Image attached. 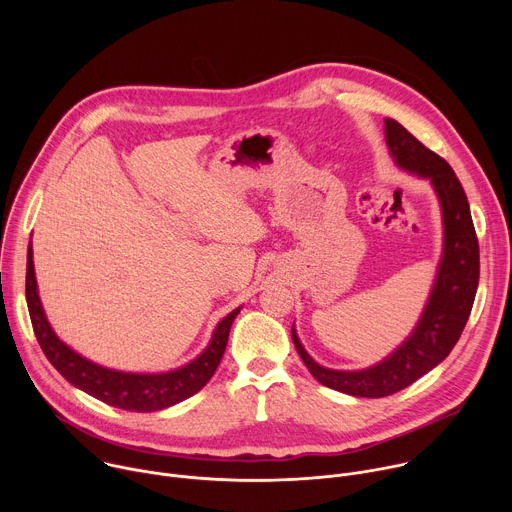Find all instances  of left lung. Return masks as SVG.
<instances>
[{"instance_id":"obj_1","label":"left lung","mask_w":512,"mask_h":512,"mask_svg":"<svg viewBox=\"0 0 512 512\" xmlns=\"http://www.w3.org/2000/svg\"><path fill=\"white\" fill-rule=\"evenodd\" d=\"M385 139L393 162L429 180L442 208L444 247L425 308L411 334L381 362L358 371H336L318 364L291 326L298 354L312 377L334 391L379 399L393 395L435 369L456 346L474 304L480 277V251L466 192L450 164L427 150L401 123L385 119Z\"/></svg>"}]
</instances>
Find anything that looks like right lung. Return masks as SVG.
<instances>
[{
	"label": "right lung",
	"mask_w": 512,
	"mask_h": 512,
	"mask_svg": "<svg viewBox=\"0 0 512 512\" xmlns=\"http://www.w3.org/2000/svg\"><path fill=\"white\" fill-rule=\"evenodd\" d=\"M32 243L28 245V265H26V302L30 310V320L34 326V334L46 358L52 367L77 389L89 393L91 397L125 409V411H139L150 413L172 407L194 393H198L214 375L216 367L221 364L225 354L231 326L241 312V306L227 314L221 322L216 324L208 346L190 362L182 364L178 369L166 373H125L107 369L103 364H97L77 350H72L64 344L56 332L52 330L40 296H38V283L34 273V259H32Z\"/></svg>",
	"instance_id": "right-lung-1"
}]
</instances>
